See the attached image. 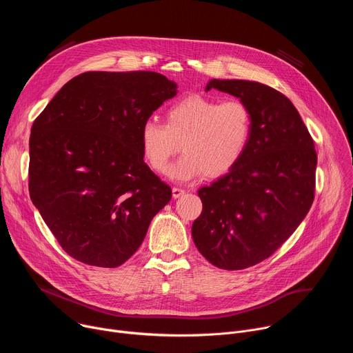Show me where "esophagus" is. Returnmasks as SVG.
<instances>
[{
	"instance_id": "34e87169",
	"label": "esophagus",
	"mask_w": 353,
	"mask_h": 353,
	"mask_svg": "<svg viewBox=\"0 0 353 353\" xmlns=\"http://www.w3.org/2000/svg\"><path fill=\"white\" fill-rule=\"evenodd\" d=\"M172 194H173V198H180L181 195L185 194V190L180 188V187H173L172 188Z\"/></svg>"
}]
</instances>
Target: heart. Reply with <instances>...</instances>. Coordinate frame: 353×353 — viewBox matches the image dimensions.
Returning a JSON list of instances; mask_svg holds the SVG:
<instances>
[{
    "label": "heart",
    "mask_w": 353,
    "mask_h": 353,
    "mask_svg": "<svg viewBox=\"0 0 353 353\" xmlns=\"http://www.w3.org/2000/svg\"><path fill=\"white\" fill-rule=\"evenodd\" d=\"M165 120H145L139 145L146 165L165 173L181 143L184 154L169 170L177 181L228 174L244 157L253 131L248 106L236 97L187 96L168 109Z\"/></svg>",
    "instance_id": "heart-1"
}]
</instances>
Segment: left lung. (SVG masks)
<instances>
[{"instance_id": "8db88e82", "label": "left lung", "mask_w": 353, "mask_h": 353, "mask_svg": "<svg viewBox=\"0 0 353 353\" xmlns=\"http://www.w3.org/2000/svg\"><path fill=\"white\" fill-rule=\"evenodd\" d=\"M211 89L243 100L253 131L236 168L198 190L203 212L191 234L212 265L244 270L274 254L307 215L317 154L299 112L281 92L244 79H211L205 90Z\"/></svg>"}]
</instances>
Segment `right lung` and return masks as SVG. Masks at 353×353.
I'll list each match as a JSON object with an SVG mask.
<instances>
[{
  "mask_svg": "<svg viewBox=\"0 0 353 353\" xmlns=\"http://www.w3.org/2000/svg\"><path fill=\"white\" fill-rule=\"evenodd\" d=\"M177 85L152 71L68 81L34 120L29 194L65 253L116 268L141 245L172 190L143 162L139 131Z\"/></svg>",
  "mask_w": 353,
  "mask_h": 353,
  "instance_id": "obj_1",
  "label": "right lung"
}]
</instances>
